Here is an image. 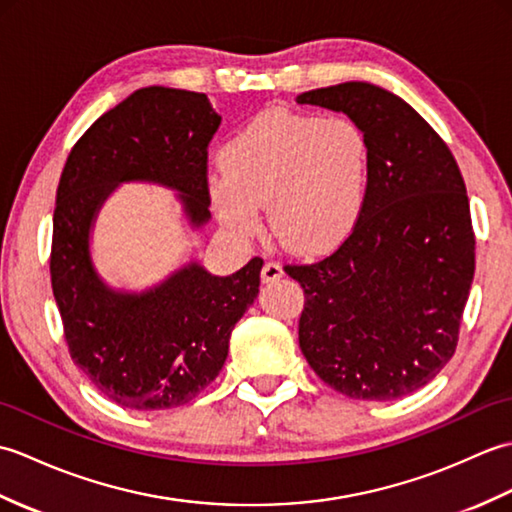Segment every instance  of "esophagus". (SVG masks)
Returning <instances> with one entry per match:
<instances>
[{
	"label": "esophagus",
	"mask_w": 512,
	"mask_h": 512,
	"mask_svg": "<svg viewBox=\"0 0 512 512\" xmlns=\"http://www.w3.org/2000/svg\"><path fill=\"white\" fill-rule=\"evenodd\" d=\"M281 275H284V268H281L279 262H266L264 268H262V281L264 284H270V281L279 279Z\"/></svg>",
	"instance_id": "esophagus-1"
}]
</instances>
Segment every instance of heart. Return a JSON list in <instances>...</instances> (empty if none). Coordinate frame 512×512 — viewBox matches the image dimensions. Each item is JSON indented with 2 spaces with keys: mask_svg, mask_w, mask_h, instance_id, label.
<instances>
[{
  "mask_svg": "<svg viewBox=\"0 0 512 512\" xmlns=\"http://www.w3.org/2000/svg\"><path fill=\"white\" fill-rule=\"evenodd\" d=\"M209 200L233 233H257L259 206L292 253L339 246L361 220L369 193V143L347 116H314L273 107L250 118L220 151Z\"/></svg>",
  "mask_w": 512,
  "mask_h": 512,
  "instance_id": "b5f03b06",
  "label": "heart"
}]
</instances>
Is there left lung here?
I'll list each match as a JSON object with an SVG mask.
<instances>
[{"label": "left lung", "mask_w": 512, "mask_h": 512, "mask_svg": "<svg viewBox=\"0 0 512 512\" xmlns=\"http://www.w3.org/2000/svg\"><path fill=\"white\" fill-rule=\"evenodd\" d=\"M369 143V193L354 231L312 264H286L306 295L299 347L317 376L358 400H396L451 361L475 273L469 195L451 149L378 85L303 92Z\"/></svg>", "instance_id": "obj_1"}]
</instances>
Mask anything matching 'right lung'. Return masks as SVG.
I'll use <instances>...</instances> for the list:
<instances>
[{
	"mask_svg": "<svg viewBox=\"0 0 512 512\" xmlns=\"http://www.w3.org/2000/svg\"><path fill=\"white\" fill-rule=\"evenodd\" d=\"M222 118L202 92L143 88L88 127L72 147L52 217L50 279L72 361L125 409L187 405L220 374L228 339L259 292L264 259L228 277L191 264L145 295L96 277L88 235L114 184L178 189L195 226L209 220V143Z\"/></svg>",
	"mask_w": 512,
	"mask_h": 512,
	"instance_id": "1",
	"label": "right lung"
}]
</instances>
